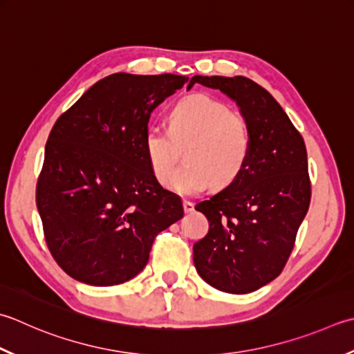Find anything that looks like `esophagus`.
<instances>
[{
  "mask_svg": "<svg viewBox=\"0 0 354 354\" xmlns=\"http://www.w3.org/2000/svg\"><path fill=\"white\" fill-rule=\"evenodd\" d=\"M183 205H184V212H185V213H192L193 210H195V204L190 203V201H185V199H184Z\"/></svg>",
  "mask_w": 354,
  "mask_h": 354,
  "instance_id": "esophagus-1",
  "label": "esophagus"
}]
</instances>
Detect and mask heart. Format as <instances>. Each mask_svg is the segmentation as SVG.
I'll list each match as a JSON object with an SVG mask.
<instances>
[{
    "label": "heart",
    "mask_w": 354,
    "mask_h": 354,
    "mask_svg": "<svg viewBox=\"0 0 354 354\" xmlns=\"http://www.w3.org/2000/svg\"><path fill=\"white\" fill-rule=\"evenodd\" d=\"M187 148L184 168L171 174ZM144 150L159 183L179 195L193 196L212 183L225 187L245 170L252 153V133L247 121L227 104L207 95L179 100L169 115V129L151 127L144 138Z\"/></svg>",
    "instance_id": "heart-1"
}]
</instances>
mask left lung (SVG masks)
<instances>
[{
  "instance_id": "8db88e82",
  "label": "left lung",
  "mask_w": 354,
  "mask_h": 354,
  "mask_svg": "<svg viewBox=\"0 0 354 354\" xmlns=\"http://www.w3.org/2000/svg\"><path fill=\"white\" fill-rule=\"evenodd\" d=\"M236 102L252 133L245 170L195 209L209 233L193 245L201 278L225 293L245 295L278 278L310 205L306 144L264 87L245 76H193Z\"/></svg>"
}]
</instances>
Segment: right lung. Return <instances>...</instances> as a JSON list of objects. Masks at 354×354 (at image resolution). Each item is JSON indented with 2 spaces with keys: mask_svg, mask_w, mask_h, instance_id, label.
Returning a JSON list of instances; mask_svg holds the SVG:
<instances>
[{
  "mask_svg": "<svg viewBox=\"0 0 354 354\" xmlns=\"http://www.w3.org/2000/svg\"><path fill=\"white\" fill-rule=\"evenodd\" d=\"M189 78L113 73L90 87L48 135L37 207L53 259L88 286H118L149 262L159 232L184 216L144 150L150 113Z\"/></svg>",
  "mask_w": 354,
  "mask_h": 354,
  "instance_id": "add662e5",
  "label": "right lung"
}]
</instances>
